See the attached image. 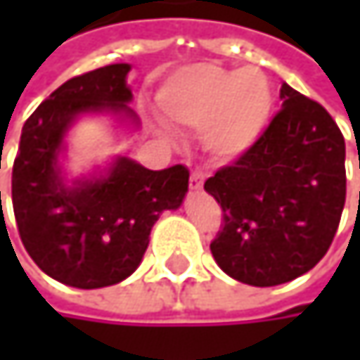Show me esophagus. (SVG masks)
I'll list each match as a JSON object with an SVG mask.
<instances>
[{"instance_id":"34e87169","label":"esophagus","mask_w":360,"mask_h":360,"mask_svg":"<svg viewBox=\"0 0 360 360\" xmlns=\"http://www.w3.org/2000/svg\"><path fill=\"white\" fill-rule=\"evenodd\" d=\"M202 183H204V171H200V169L191 171L189 187H191V189H200V187H202Z\"/></svg>"}]
</instances>
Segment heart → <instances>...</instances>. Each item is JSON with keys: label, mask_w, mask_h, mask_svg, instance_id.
<instances>
[{"label": "heart", "mask_w": 360, "mask_h": 360, "mask_svg": "<svg viewBox=\"0 0 360 360\" xmlns=\"http://www.w3.org/2000/svg\"><path fill=\"white\" fill-rule=\"evenodd\" d=\"M158 108L175 124L206 129V148L231 160L254 146L266 129L273 91L258 68L227 70L214 64H193L162 85Z\"/></svg>", "instance_id": "1"}]
</instances>
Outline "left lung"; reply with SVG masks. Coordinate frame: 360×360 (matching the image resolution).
Returning a JSON list of instances; mask_svg holds the SVG:
<instances>
[{
  "instance_id": "8db88e82",
  "label": "left lung",
  "mask_w": 360,
  "mask_h": 360,
  "mask_svg": "<svg viewBox=\"0 0 360 360\" xmlns=\"http://www.w3.org/2000/svg\"><path fill=\"white\" fill-rule=\"evenodd\" d=\"M281 110L238 160L206 179L223 223L210 252L233 279L269 288L311 271L346 202V146L329 112L281 85Z\"/></svg>"
}]
</instances>
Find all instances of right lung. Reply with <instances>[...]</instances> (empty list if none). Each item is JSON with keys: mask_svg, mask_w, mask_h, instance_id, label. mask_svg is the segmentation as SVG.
Listing matches in <instances>:
<instances>
[{"mask_svg": "<svg viewBox=\"0 0 360 360\" xmlns=\"http://www.w3.org/2000/svg\"><path fill=\"white\" fill-rule=\"evenodd\" d=\"M129 70V64H110L60 85L27 118L12 169L14 217L29 256L56 281L81 290L127 279L160 212L179 208L189 185L183 165L150 171L129 158H116L102 177L72 185L62 179L58 156L79 114L135 118L127 106L133 98Z\"/></svg>", "mask_w": 360, "mask_h": 360, "instance_id": "right-lung-1", "label": "right lung"}]
</instances>
